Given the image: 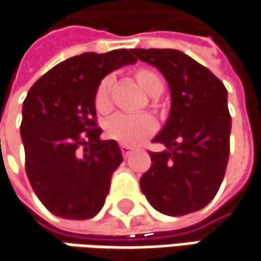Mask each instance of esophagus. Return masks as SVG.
Wrapping results in <instances>:
<instances>
[{
    "label": "esophagus",
    "mask_w": 261,
    "mask_h": 261,
    "mask_svg": "<svg viewBox=\"0 0 261 261\" xmlns=\"http://www.w3.org/2000/svg\"><path fill=\"white\" fill-rule=\"evenodd\" d=\"M120 150H121V153H123V156H124V158H127V156L132 153V148H130V147H126V145H121Z\"/></svg>",
    "instance_id": "34e87169"
}]
</instances>
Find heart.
Wrapping results in <instances>:
<instances>
[{
    "instance_id": "1",
    "label": "heart",
    "mask_w": 261,
    "mask_h": 261,
    "mask_svg": "<svg viewBox=\"0 0 261 261\" xmlns=\"http://www.w3.org/2000/svg\"><path fill=\"white\" fill-rule=\"evenodd\" d=\"M134 79L140 84L141 89L151 98H158L165 89L163 79L156 71L148 68L135 69ZM111 90H113V77H103L95 92V108L102 116L110 114L113 110ZM151 107L156 111L160 110V105L154 101L151 102ZM154 130H156V121L148 114H137V116L120 114L113 117L107 123V135L111 140L117 141L119 144L126 147L140 145L150 135H153Z\"/></svg>"
}]
</instances>
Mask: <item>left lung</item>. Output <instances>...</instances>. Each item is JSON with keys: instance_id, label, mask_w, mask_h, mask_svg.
<instances>
[{"instance_id": "1", "label": "left lung", "mask_w": 261, "mask_h": 261, "mask_svg": "<svg viewBox=\"0 0 261 261\" xmlns=\"http://www.w3.org/2000/svg\"><path fill=\"white\" fill-rule=\"evenodd\" d=\"M156 66L171 92L169 117L154 137L166 148L150 153L141 190L162 214L186 215L206 206L224 178L232 119L227 90L214 74L174 48H134Z\"/></svg>"}]
</instances>
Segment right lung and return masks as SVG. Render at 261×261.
I'll use <instances>...</instances> for the list:
<instances>
[{"mask_svg":"<svg viewBox=\"0 0 261 261\" xmlns=\"http://www.w3.org/2000/svg\"><path fill=\"white\" fill-rule=\"evenodd\" d=\"M135 62L134 48L89 51L53 66L29 89L20 124L25 168L51 214L86 220L103 206L123 158L116 141L99 138L95 92L107 74Z\"/></svg>","mask_w":261,"mask_h":261,"instance_id":"obj_1","label":"right lung"}]
</instances>
